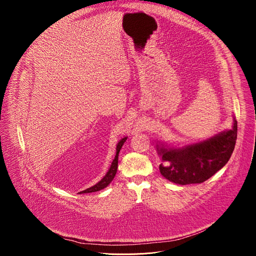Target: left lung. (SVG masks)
<instances>
[{
    "mask_svg": "<svg viewBox=\"0 0 256 256\" xmlns=\"http://www.w3.org/2000/svg\"><path fill=\"white\" fill-rule=\"evenodd\" d=\"M238 136V122L234 118L230 130L192 145L176 148L156 145L162 164V176L176 184L202 183L213 176L230 160Z\"/></svg>",
    "mask_w": 256,
    "mask_h": 256,
    "instance_id": "obj_1",
    "label": "left lung"
}]
</instances>
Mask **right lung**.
<instances>
[{
    "label": "right lung",
    "mask_w": 256,
    "mask_h": 256,
    "mask_svg": "<svg viewBox=\"0 0 256 256\" xmlns=\"http://www.w3.org/2000/svg\"><path fill=\"white\" fill-rule=\"evenodd\" d=\"M126 140H127V137H124L123 139H121V140L118 142L117 146H116V154H115V158H114V160H113V162H112V164H111V166H110L108 172L104 176V178L100 182H98L96 183V185H94V186H92V187H90V188H88V189H86V190L80 191V194H82V193H92V192L100 191V190L106 188V187L113 180V178H114V176H115V174H116V172H117V168H118V154H119V152H120L121 148H122L123 144L125 143Z\"/></svg>",
    "instance_id": "obj_1"
}]
</instances>
